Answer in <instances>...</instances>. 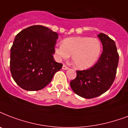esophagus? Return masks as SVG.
<instances>
[{"instance_id":"obj_1","label":"esophagus","mask_w":128,"mask_h":128,"mask_svg":"<svg viewBox=\"0 0 128 128\" xmlns=\"http://www.w3.org/2000/svg\"><path fill=\"white\" fill-rule=\"evenodd\" d=\"M62 69H63V70H68V69H69V68H68V66H66L65 64H64V65H63V66H62Z\"/></svg>"}]
</instances>
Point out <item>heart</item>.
Instances as JSON below:
<instances>
[{
    "mask_svg": "<svg viewBox=\"0 0 128 128\" xmlns=\"http://www.w3.org/2000/svg\"><path fill=\"white\" fill-rule=\"evenodd\" d=\"M59 59L67 60L72 55L74 66L78 69L90 68L97 62L102 51V44L97 38L74 36L65 38L62 44L54 49Z\"/></svg>",
    "mask_w": 128,
    "mask_h": 128,
    "instance_id": "obj_1",
    "label": "heart"
}]
</instances>
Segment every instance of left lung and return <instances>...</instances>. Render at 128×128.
<instances>
[{
  "label": "left lung",
  "mask_w": 128,
  "mask_h": 128,
  "mask_svg": "<svg viewBox=\"0 0 128 128\" xmlns=\"http://www.w3.org/2000/svg\"><path fill=\"white\" fill-rule=\"evenodd\" d=\"M98 36L103 46L98 62L88 70H77L76 78L70 83L74 93L87 99L98 97L111 87L119 61L115 42L103 33Z\"/></svg>",
  "instance_id": "8db88e82"
}]
</instances>
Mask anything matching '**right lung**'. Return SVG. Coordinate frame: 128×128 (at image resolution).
I'll return each mask as SVG.
<instances>
[{"instance_id": "1", "label": "right lung", "mask_w": 128, "mask_h": 128, "mask_svg": "<svg viewBox=\"0 0 128 128\" xmlns=\"http://www.w3.org/2000/svg\"><path fill=\"white\" fill-rule=\"evenodd\" d=\"M57 32L41 25H34L16 36L10 48V68L12 78L28 91L46 87L62 64L54 61Z\"/></svg>"}]
</instances>
